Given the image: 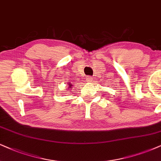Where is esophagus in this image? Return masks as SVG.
<instances>
[{
	"instance_id": "34e87169",
	"label": "esophagus",
	"mask_w": 161,
	"mask_h": 161,
	"mask_svg": "<svg viewBox=\"0 0 161 161\" xmlns=\"http://www.w3.org/2000/svg\"><path fill=\"white\" fill-rule=\"evenodd\" d=\"M86 82H91V80H92V77H86Z\"/></svg>"
}]
</instances>
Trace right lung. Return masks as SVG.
I'll return each instance as SVG.
<instances>
[{
  "label": "right lung",
  "instance_id": "obj_1",
  "mask_svg": "<svg viewBox=\"0 0 161 161\" xmlns=\"http://www.w3.org/2000/svg\"><path fill=\"white\" fill-rule=\"evenodd\" d=\"M68 85H69V87H68L69 89H68V90H70V89L71 88V86H72V85H71V84H69Z\"/></svg>",
  "mask_w": 161,
  "mask_h": 161
}]
</instances>
